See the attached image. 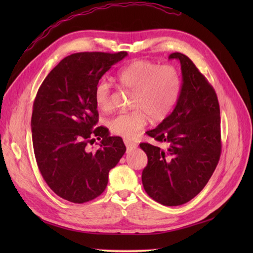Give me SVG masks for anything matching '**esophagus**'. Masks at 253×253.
<instances>
[{"instance_id":"esophagus-1","label":"esophagus","mask_w":253,"mask_h":253,"mask_svg":"<svg viewBox=\"0 0 253 253\" xmlns=\"http://www.w3.org/2000/svg\"><path fill=\"white\" fill-rule=\"evenodd\" d=\"M124 143H125V146L128 150H131V149H135L137 148V143L132 142L130 140H128V139H124Z\"/></svg>"}]
</instances>
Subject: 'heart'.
<instances>
[{
    "label": "heart",
    "instance_id": "b5f03b06",
    "mask_svg": "<svg viewBox=\"0 0 253 253\" xmlns=\"http://www.w3.org/2000/svg\"><path fill=\"white\" fill-rule=\"evenodd\" d=\"M116 80L120 87L133 91L128 113H120L107 121V127L116 136L131 138L147 124L162 121L173 111L181 92V76L173 65H159L149 61H137L122 67ZM94 99L102 111L112 107V89L106 80L95 87Z\"/></svg>",
    "mask_w": 253,
    "mask_h": 253
}]
</instances>
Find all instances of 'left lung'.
<instances>
[{"instance_id":"obj_1","label":"left lung","mask_w":253,"mask_h":253,"mask_svg":"<svg viewBox=\"0 0 253 253\" xmlns=\"http://www.w3.org/2000/svg\"><path fill=\"white\" fill-rule=\"evenodd\" d=\"M181 65L182 84L174 111L147 131L161 149L140 143L148 164L142 170L144 190L163 206H181L200 192L211 178L221 157V116L215 90L189 57L175 52Z\"/></svg>"}]
</instances>
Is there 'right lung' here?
Masks as SVG:
<instances>
[{
    "label": "right lung",
    "instance_id": "add662e5",
    "mask_svg": "<svg viewBox=\"0 0 253 253\" xmlns=\"http://www.w3.org/2000/svg\"><path fill=\"white\" fill-rule=\"evenodd\" d=\"M127 52H80L66 56L38 90L31 116L32 144L43 179L58 197L84 203L105 190L109 171L126 151L121 137L99 122L94 91ZM96 136L100 148L91 150Z\"/></svg>",
    "mask_w": 253,
    "mask_h": 253
}]
</instances>
